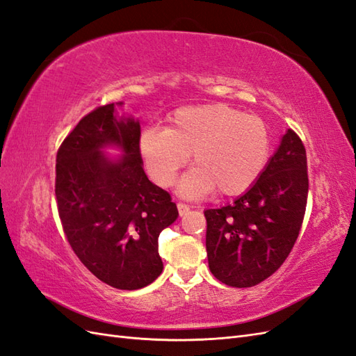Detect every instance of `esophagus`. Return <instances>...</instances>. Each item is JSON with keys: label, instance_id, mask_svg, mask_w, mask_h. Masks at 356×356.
Returning a JSON list of instances; mask_svg holds the SVG:
<instances>
[{"label": "esophagus", "instance_id": "34e87169", "mask_svg": "<svg viewBox=\"0 0 356 356\" xmlns=\"http://www.w3.org/2000/svg\"><path fill=\"white\" fill-rule=\"evenodd\" d=\"M177 209H179V215L184 216V215H186L189 212L191 207L188 204H185V203H177Z\"/></svg>", "mask_w": 356, "mask_h": 356}]
</instances>
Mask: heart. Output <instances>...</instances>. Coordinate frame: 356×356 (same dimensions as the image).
<instances>
[{
  "mask_svg": "<svg viewBox=\"0 0 356 356\" xmlns=\"http://www.w3.org/2000/svg\"><path fill=\"white\" fill-rule=\"evenodd\" d=\"M140 150L150 176L161 186L175 184L188 154L194 168L180 184L186 197L239 195L265 171L272 150L268 124L224 104L185 106L168 117L165 129H147Z\"/></svg>",
  "mask_w": 356,
  "mask_h": 356,
  "instance_id": "obj_1",
  "label": "heart"
}]
</instances>
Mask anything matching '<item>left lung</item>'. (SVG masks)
I'll return each mask as SVG.
<instances>
[{"mask_svg":"<svg viewBox=\"0 0 356 356\" xmlns=\"http://www.w3.org/2000/svg\"><path fill=\"white\" fill-rule=\"evenodd\" d=\"M308 198L307 153L289 129L259 180L234 203L204 211L213 277L252 287L275 273L298 239Z\"/></svg>","mask_w":356,"mask_h":356,"instance_id":"1","label":"left lung"}]
</instances>
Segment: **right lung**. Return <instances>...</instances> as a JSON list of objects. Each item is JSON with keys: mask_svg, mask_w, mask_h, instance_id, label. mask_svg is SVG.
<instances>
[{"mask_svg": "<svg viewBox=\"0 0 356 356\" xmlns=\"http://www.w3.org/2000/svg\"><path fill=\"white\" fill-rule=\"evenodd\" d=\"M140 123L117 118L114 104L81 118L57 152L56 198L70 248L105 284L136 290L163 269L161 232L176 221V203L153 185L143 170ZM117 143L125 156L117 163L99 149Z\"/></svg>", "mask_w": 356, "mask_h": 356, "instance_id": "obj_1", "label": "right lung"}]
</instances>
